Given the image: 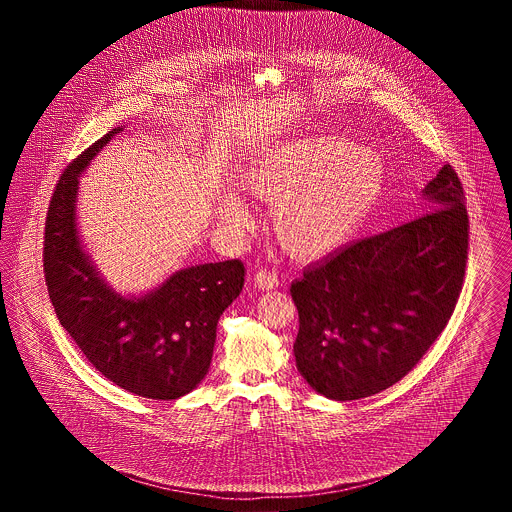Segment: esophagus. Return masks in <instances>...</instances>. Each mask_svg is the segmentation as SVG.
Instances as JSON below:
<instances>
[{
	"label": "esophagus",
	"mask_w": 512,
	"mask_h": 512,
	"mask_svg": "<svg viewBox=\"0 0 512 512\" xmlns=\"http://www.w3.org/2000/svg\"><path fill=\"white\" fill-rule=\"evenodd\" d=\"M253 280H255V286H257L259 290H274V288H278V284H280L278 274H276L274 270H259Z\"/></svg>",
	"instance_id": "esophagus-1"
}]
</instances>
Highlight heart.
<instances>
[{
  "instance_id": "1",
  "label": "heart",
  "mask_w": 512,
  "mask_h": 512,
  "mask_svg": "<svg viewBox=\"0 0 512 512\" xmlns=\"http://www.w3.org/2000/svg\"><path fill=\"white\" fill-rule=\"evenodd\" d=\"M245 188L274 205L282 244L299 257H320L353 238L384 188L380 159L343 138H303L272 147L251 163ZM220 219L251 224L244 199L228 195Z\"/></svg>"
}]
</instances>
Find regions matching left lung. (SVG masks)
Instances as JSON below:
<instances>
[{
  "instance_id": "8db88e82",
  "label": "left lung",
  "mask_w": 512,
  "mask_h": 512,
  "mask_svg": "<svg viewBox=\"0 0 512 512\" xmlns=\"http://www.w3.org/2000/svg\"><path fill=\"white\" fill-rule=\"evenodd\" d=\"M422 201L424 215L341 247L293 282L295 365L320 395L353 401L390 388L453 315L468 255L457 172L443 165Z\"/></svg>"
}]
</instances>
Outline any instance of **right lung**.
Instances as JSON below:
<instances>
[{
    "label": "right lung",
    "mask_w": 512,
    "mask_h": 512,
    "mask_svg": "<svg viewBox=\"0 0 512 512\" xmlns=\"http://www.w3.org/2000/svg\"><path fill=\"white\" fill-rule=\"evenodd\" d=\"M122 130L107 132L61 176L49 203L44 272L55 315L94 368L122 390L169 401L209 372L217 322L242 292L245 268L238 259L180 268L140 295L105 282L78 230V184Z\"/></svg>",
    "instance_id": "add662e5"
}]
</instances>
